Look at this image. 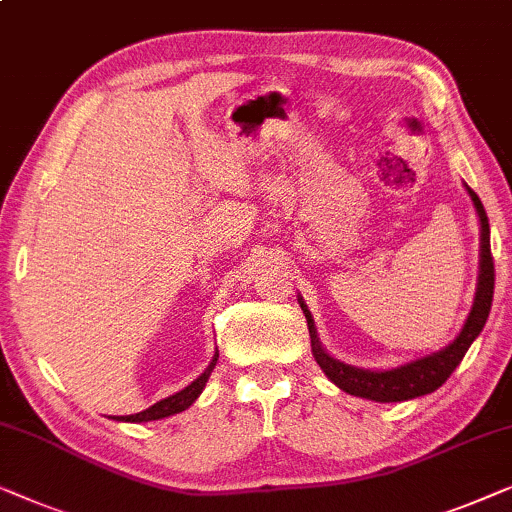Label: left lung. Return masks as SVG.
<instances>
[{"instance_id": "1", "label": "left lung", "mask_w": 512, "mask_h": 512, "mask_svg": "<svg viewBox=\"0 0 512 512\" xmlns=\"http://www.w3.org/2000/svg\"><path fill=\"white\" fill-rule=\"evenodd\" d=\"M469 190L475 211H478L480 218V278H478V292H475L473 311L466 320L455 341H452L448 348L441 352H434V355L415 359V362L403 364L399 369L392 371H366L357 369V366L343 364L338 359L329 357L318 341V334H315V325L311 313L304 301L299 299L301 311L306 315L308 322V334H311V348L315 362L320 364V369L325 371V376L331 383L341 387L343 392L355 394V397L390 403V401H408L415 397H424V394L434 392L441 387L445 380L450 378V373L457 369L459 362H462L466 350L471 348V343L478 338V334L485 327L489 318V308H492V297H494V257L492 248H489V220L485 208H482V201L478 199L469 185Z\"/></svg>"}]
</instances>
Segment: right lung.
<instances>
[{
    "instance_id": "1",
    "label": "right lung",
    "mask_w": 512,
    "mask_h": 512,
    "mask_svg": "<svg viewBox=\"0 0 512 512\" xmlns=\"http://www.w3.org/2000/svg\"><path fill=\"white\" fill-rule=\"evenodd\" d=\"M215 362H218V352H215L213 362L208 364V369L201 373V376L194 380L185 387V390L176 392L174 397H167L162 401H157L155 406H150L146 410H141V413H134V415H118L113 417V420H120V422H150V420H162V417H169V415H176V413H183L185 408H190L194 399L199 397L201 390H204L206 383H208V376H211V371L215 369Z\"/></svg>"
}]
</instances>
